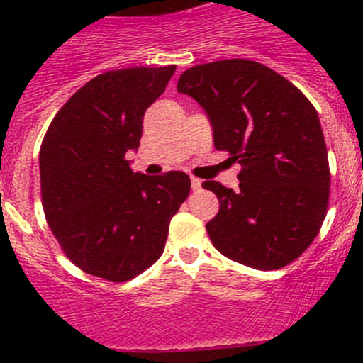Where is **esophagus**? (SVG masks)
<instances>
[{
	"label": "esophagus",
	"mask_w": 363,
	"mask_h": 363,
	"mask_svg": "<svg viewBox=\"0 0 363 363\" xmlns=\"http://www.w3.org/2000/svg\"><path fill=\"white\" fill-rule=\"evenodd\" d=\"M191 189L193 191H200L202 189V181L196 177H191Z\"/></svg>",
	"instance_id": "1"
}]
</instances>
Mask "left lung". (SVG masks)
I'll use <instances>...</instances> for the list:
<instances>
[{"mask_svg":"<svg viewBox=\"0 0 363 363\" xmlns=\"http://www.w3.org/2000/svg\"><path fill=\"white\" fill-rule=\"evenodd\" d=\"M177 91L207 113L214 147L242 164L237 191L216 181L202 184L219 200L207 223L216 250L258 270L294 262L320 232L330 195L316 108L290 80L250 60L186 69Z\"/></svg>","mask_w":363,"mask_h":363,"instance_id":"left-lung-1","label":"left lung"}]
</instances>
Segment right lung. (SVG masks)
Here are the masks:
<instances>
[{
    "instance_id": "add662e5",
    "label": "right lung",
    "mask_w": 363,
    "mask_h": 363,
    "mask_svg": "<svg viewBox=\"0 0 363 363\" xmlns=\"http://www.w3.org/2000/svg\"><path fill=\"white\" fill-rule=\"evenodd\" d=\"M175 65L101 73L60 108L40 149L45 219L80 270L124 283L160 258L168 225L188 199L184 172H133L149 105L163 94Z\"/></svg>"
}]
</instances>
